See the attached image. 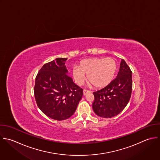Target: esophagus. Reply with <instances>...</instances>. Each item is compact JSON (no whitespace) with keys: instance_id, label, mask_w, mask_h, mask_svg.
Wrapping results in <instances>:
<instances>
[{"instance_id":"esophagus-1","label":"esophagus","mask_w":160,"mask_h":160,"mask_svg":"<svg viewBox=\"0 0 160 160\" xmlns=\"http://www.w3.org/2000/svg\"><path fill=\"white\" fill-rule=\"evenodd\" d=\"M91 92L90 91H89V90H85V89H84L83 90V95H86L87 93H90Z\"/></svg>"}]
</instances>
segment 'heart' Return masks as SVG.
<instances>
[{"label":"heart","instance_id":"obj_1","mask_svg":"<svg viewBox=\"0 0 160 160\" xmlns=\"http://www.w3.org/2000/svg\"><path fill=\"white\" fill-rule=\"evenodd\" d=\"M117 69L115 60L110 57L92 58L82 60L78 67L72 68V76L75 83L82 85L88 80L96 88H103L113 80Z\"/></svg>","mask_w":160,"mask_h":160}]
</instances>
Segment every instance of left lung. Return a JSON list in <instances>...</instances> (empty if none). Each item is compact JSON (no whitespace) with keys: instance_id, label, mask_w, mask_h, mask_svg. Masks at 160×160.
Masks as SVG:
<instances>
[{"instance_id":"left-lung-1","label":"left lung","mask_w":160,"mask_h":160,"mask_svg":"<svg viewBox=\"0 0 160 160\" xmlns=\"http://www.w3.org/2000/svg\"><path fill=\"white\" fill-rule=\"evenodd\" d=\"M132 72L122 59L115 79L103 89L93 92L92 108L97 115L112 118L121 113L127 105L132 95Z\"/></svg>"}]
</instances>
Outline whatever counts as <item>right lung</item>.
<instances>
[{
	"mask_svg": "<svg viewBox=\"0 0 160 160\" xmlns=\"http://www.w3.org/2000/svg\"><path fill=\"white\" fill-rule=\"evenodd\" d=\"M67 58H57L45 63L39 70L34 87L38 107L47 117L64 120L76 111L83 96V89L67 75Z\"/></svg>",
	"mask_w": 160,
	"mask_h": 160,
	"instance_id": "right-lung-1",
	"label": "right lung"
}]
</instances>
